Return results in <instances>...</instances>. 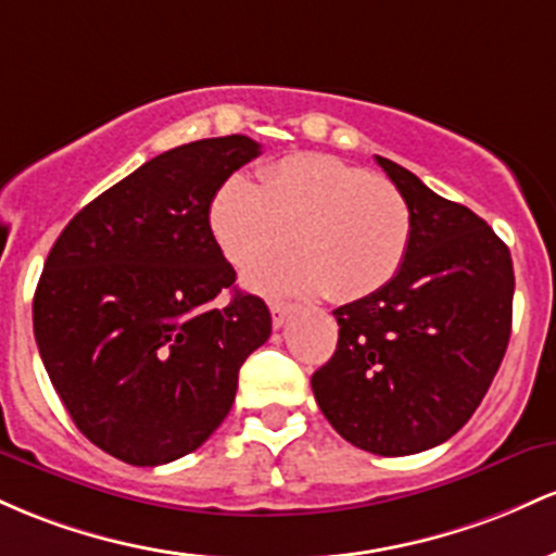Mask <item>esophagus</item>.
Instances as JSON below:
<instances>
[{
	"mask_svg": "<svg viewBox=\"0 0 556 556\" xmlns=\"http://www.w3.org/2000/svg\"><path fill=\"white\" fill-rule=\"evenodd\" d=\"M294 312V307L286 302H270V315H273V328H283L286 317Z\"/></svg>",
	"mask_w": 556,
	"mask_h": 556,
	"instance_id": "1",
	"label": "esophagus"
}]
</instances>
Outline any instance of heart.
I'll return each instance as SVG.
<instances>
[{"label": "heart", "instance_id": "obj_1", "mask_svg": "<svg viewBox=\"0 0 556 556\" xmlns=\"http://www.w3.org/2000/svg\"><path fill=\"white\" fill-rule=\"evenodd\" d=\"M210 228L230 265L247 267L267 294H315L354 302L402 270L413 241V210L391 180L328 154H291L260 186L230 178L212 199Z\"/></svg>", "mask_w": 556, "mask_h": 556}]
</instances>
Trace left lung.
Segmentation results:
<instances>
[{
  "instance_id": "left-lung-1",
  "label": "left lung",
  "mask_w": 556,
  "mask_h": 556,
  "mask_svg": "<svg viewBox=\"0 0 556 556\" xmlns=\"http://www.w3.org/2000/svg\"><path fill=\"white\" fill-rule=\"evenodd\" d=\"M376 160L413 210V241L383 289L333 309L339 344L312 391L349 444L407 457L452 439L483 402L509 344L515 273L476 212Z\"/></svg>"
}]
</instances>
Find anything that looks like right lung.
Masks as SVG:
<instances>
[{"mask_svg":"<svg viewBox=\"0 0 556 556\" xmlns=\"http://www.w3.org/2000/svg\"><path fill=\"white\" fill-rule=\"evenodd\" d=\"M257 154L239 134L157 154L86 204L43 262V367L80 433L123 463L202 446L233 407L244 359L270 339V309L236 291L210 228L212 199Z\"/></svg>","mask_w":556,"mask_h":556,"instance_id":"add662e5","label":"right lung"}]
</instances>
